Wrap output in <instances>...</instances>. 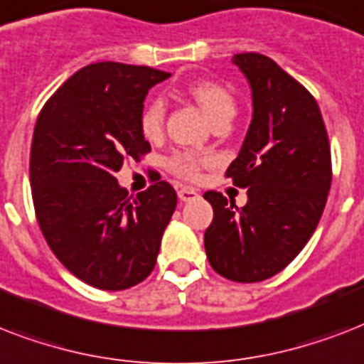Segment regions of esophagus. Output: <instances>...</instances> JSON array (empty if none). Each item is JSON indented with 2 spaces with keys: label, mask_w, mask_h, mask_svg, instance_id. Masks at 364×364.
Listing matches in <instances>:
<instances>
[{
  "label": "esophagus",
  "mask_w": 364,
  "mask_h": 364,
  "mask_svg": "<svg viewBox=\"0 0 364 364\" xmlns=\"http://www.w3.org/2000/svg\"><path fill=\"white\" fill-rule=\"evenodd\" d=\"M177 196L181 202H191V200L198 198V193H196V188L193 187H181L177 191Z\"/></svg>",
  "instance_id": "1"
}]
</instances>
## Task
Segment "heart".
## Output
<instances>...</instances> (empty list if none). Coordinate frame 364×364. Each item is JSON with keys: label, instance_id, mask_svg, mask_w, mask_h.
<instances>
[{"label": "heart", "instance_id": "b5f03b06", "mask_svg": "<svg viewBox=\"0 0 364 364\" xmlns=\"http://www.w3.org/2000/svg\"><path fill=\"white\" fill-rule=\"evenodd\" d=\"M188 94L202 107L205 115L210 117L211 122L219 121L221 117H228L236 113V100L230 90L213 81H198L188 87ZM166 119V102L162 98H153L141 111L139 126L143 136L154 139L162 134ZM205 159L191 151L176 153L170 159V168L183 177H196L200 166L204 164Z\"/></svg>", "mask_w": 364, "mask_h": 364}]
</instances>
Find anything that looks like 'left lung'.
I'll list each match as a JSON object with an SVG mask.
<instances>
[{
	"label": "left lung",
	"mask_w": 364,
	"mask_h": 364,
	"mask_svg": "<svg viewBox=\"0 0 364 364\" xmlns=\"http://www.w3.org/2000/svg\"><path fill=\"white\" fill-rule=\"evenodd\" d=\"M251 88L253 119L227 177L247 188L238 208L204 194L213 221L204 234L211 268L255 283L282 272L317 228L331 191V147L319 105L268 56L234 54Z\"/></svg>",
	"instance_id": "left-lung-1"
}]
</instances>
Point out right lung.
Returning <instances> with one entry per match:
<instances>
[{
	"label": "right lung",
	"instance_id": "obj_1",
	"mask_svg": "<svg viewBox=\"0 0 364 364\" xmlns=\"http://www.w3.org/2000/svg\"><path fill=\"white\" fill-rule=\"evenodd\" d=\"M171 73L98 62L71 75L37 117L30 153L36 215L48 247L81 282L104 291L153 272L177 205L170 183L128 196L115 173L151 151L139 117L145 96Z\"/></svg>",
	"mask_w": 364,
	"mask_h": 364
}]
</instances>
